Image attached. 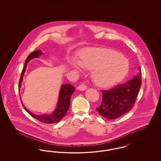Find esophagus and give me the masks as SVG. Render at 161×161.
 <instances>
[{
  "instance_id": "esophagus-1",
  "label": "esophagus",
  "mask_w": 161,
  "mask_h": 161,
  "mask_svg": "<svg viewBox=\"0 0 161 161\" xmlns=\"http://www.w3.org/2000/svg\"><path fill=\"white\" fill-rule=\"evenodd\" d=\"M86 89H87V86L83 84H80L79 86L77 87V89L79 91H85V90H86Z\"/></svg>"
}]
</instances>
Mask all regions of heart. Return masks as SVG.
I'll use <instances>...</instances> for the list:
<instances>
[{
  "mask_svg": "<svg viewBox=\"0 0 161 161\" xmlns=\"http://www.w3.org/2000/svg\"><path fill=\"white\" fill-rule=\"evenodd\" d=\"M69 66L77 70H92L93 81L101 86H108L125 77L129 70V60L112 49L89 48L82 51L78 61L71 60Z\"/></svg>",
  "mask_w": 161,
  "mask_h": 161,
  "instance_id": "b5f03b06",
  "label": "heart"
}]
</instances>
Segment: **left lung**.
Segmentation results:
<instances>
[{"instance_id":"obj_1","label":"left lung","mask_w":161,"mask_h":161,"mask_svg":"<svg viewBox=\"0 0 161 161\" xmlns=\"http://www.w3.org/2000/svg\"><path fill=\"white\" fill-rule=\"evenodd\" d=\"M129 81L108 90H103L102 103L96 108L107 119H116L129 112L133 107L141 86V70Z\"/></svg>"}]
</instances>
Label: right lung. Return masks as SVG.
Returning a JSON list of instances; mask_svg holds the SVG:
<instances>
[{
  "mask_svg": "<svg viewBox=\"0 0 161 161\" xmlns=\"http://www.w3.org/2000/svg\"><path fill=\"white\" fill-rule=\"evenodd\" d=\"M42 54L43 53L41 50H37V51L31 53V54H30L28 55V57H27L24 68L22 72L20 81H19V90L22 86V83L23 81V75L25 72L28 63L32 59L37 58L39 56L42 55ZM74 92H75L74 86H72L70 84H63L61 86V88H60V90L59 92V96H58L57 107L55 108V110H54V112L51 114L36 115V114H32L30 110H28L26 107H25L22 101V104L23 105L25 110L30 115H31L33 118L37 119L39 121L42 122V123H46V124L57 123L59 122L63 119V118L65 116L67 111L68 110L69 106H70V97Z\"/></svg>",
  "mask_w": 161,
  "mask_h": 161,
  "instance_id": "right-lung-1",
  "label": "right lung"
}]
</instances>
